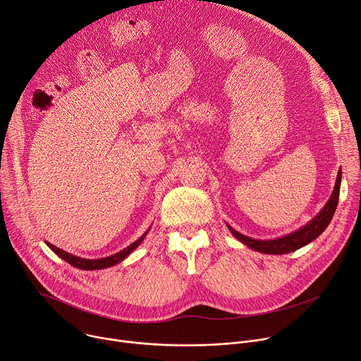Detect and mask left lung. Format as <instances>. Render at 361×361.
I'll return each mask as SVG.
<instances>
[{
    "label": "left lung",
    "mask_w": 361,
    "mask_h": 361,
    "mask_svg": "<svg viewBox=\"0 0 361 361\" xmlns=\"http://www.w3.org/2000/svg\"><path fill=\"white\" fill-rule=\"evenodd\" d=\"M340 185H341V169L338 171L334 190H332L328 202L319 211V214L314 219H311L307 226H303L298 231H295L292 234H288V235H283L281 238L256 240V238H250V237L240 234L238 231H235L228 224H227V227L237 240H240L243 244L253 248V250H256L259 253H264V255L292 253V252L298 250V248L314 241L328 227V224L331 223V219H332V216H334V212L337 209V204H338V198H340Z\"/></svg>",
    "instance_id": "8db88e82"
}]
</instances>
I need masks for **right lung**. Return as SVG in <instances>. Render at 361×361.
Listing matches in <instances>:
<instances>
[{
  "label": "right lung",
  "mask_w": 361,
  "mask_h": 361,
  "mask_svg": "<svg viewBox=\"0 0 361 361\" xmlns=\"http://www.w3.org/2000/svg\"><path fill=\"white\" fill-rule=\"evenodd\" d=\"M147 233H149V230H147L140 238L135 240V241H134L133 244H130L128 247H126L124 250H121V252H118V253H116V255H113V256H109V257L95 259V260H92V259H82V257L73 256V255H71V253L62 250V248H59V247H54V245L50 244V243H47V245L51 248V252L56 253L61 259H63L65 262H68L69 264H72V266H75V267H78V269H82V270H99V269L111 267V266L118 264L120 262H123V260L134 250V248H137L138 244H140V243L145 240V237L147 235Z\"/></svg>",
  "instance_id": "add662e5"
}]
</instances>
